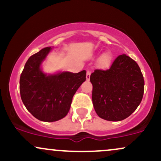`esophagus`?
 <instances>
[{
	"instance_id": "esophagus-1",
	"label": "esophagus",
	"mask_w": 161,
	"mask_h": 161,
	"mask_svg": "<svg viewBox=\"0 0 161 161\" xmlns=\"http://www.w3.org/2000/svg\"><path fill=\"white\" fill-rule=\"evenodd\" d=\"M90 75H91V72L90 71H87V73H86V79L87 80H89L90 79Z\"/></svg>"
}]
</instances>
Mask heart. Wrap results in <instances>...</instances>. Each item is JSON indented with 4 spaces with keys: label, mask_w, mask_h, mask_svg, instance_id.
<instances>
[{
    "label": "heart",
    "mask_w": 161,
    "mask_h": 161,
    "mask_svg": "<svg viewBox=\"0 0 161 161\" xmlns=\"http://www.w3.org/2000/svg\"><path fill=\"white\" fill-rule=\"evenodd\" d=\"M112 55L110 53L106 52L103 53L101 57H100L98 60V64L101 68H108L110 66L112 63Z\"/></svg>",
    "instance_id": "b5f03b06"
}]
</instances>
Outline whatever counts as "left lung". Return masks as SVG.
Wrapping results in <instances>:
<instances>
[{"instance_id":"left-lung-1","label":"left lung","mask_w":161,"mask_h":161,"mask_svg":"<svg viewBox=\"0 0 161 161\" xmlns=\"http://www.w3.org/2000/svg\"><path fill=\"white\" fill-rule=\"evenodd\" d=\"M92 102L99 117L120 121L133 113L141 103L144 82L139 66L125 54L116 58L109 69H95L90 76Z\"/></svg>"}]
</instances>
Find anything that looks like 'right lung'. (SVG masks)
Wrapping results in <instances>:
<instances>
[{"instance_id":"right-lung-1","label":"right lung","mask_w":161,"mask_h":161,"mask_svg":"<svg viewBox=\"0 0 161 161\" xmlns=\"http://www.w3.org/2000/svg\"><path fill=\"white\" fill-rule=\"evenodd\" d=\"M52 47H47L31 56L19 79V92L24 105L41 121L54 122L65 117L73 95L86 79V71L44 73L42 64Z\"/></svg>"}]
</instances>
